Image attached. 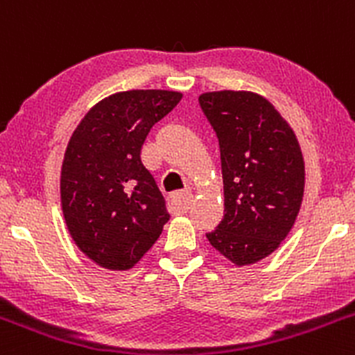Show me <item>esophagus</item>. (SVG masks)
Instances as JSON below:
<instances>
[{
	"instance_id": "1",
	"label": "esophagus",
	"mask_w": 355,
	"mask_h": 355,
	"mask_svg": "<svg viewBox=\"0 0 355 355\" xmlns=\"http://www.w3.org/2000/svg\"><path fill=\"white\" fill-rule=\"evenodd\" d=\"M171 208H173L174 211H186L189 208V205L193 202V195L189 191H181V193H174L173 196H171Z\"/></svg>"
}]
</instances>
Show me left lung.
Segmentation results:
<instances>
[{
    "instance_id": "8db88e82",
    "label": "left lung",
    "mask_w": 355,
    "mask_h": 355,
    "mask_svg": "<svg viewBox=\"0 0 355 355\" xmlns=\"http://www.w3.org/2000/svg\"><path fill=\"white\" fill-rule=\"evenodd\" d=\"M218 138L224 217L207 239L237 266L272 254L304 195V159L294 131L265 97L207 92L198 98Z\"/></svg>"
}]
</instances>
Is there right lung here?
Here are the masks:
<instances>
[{
  "instance_id": "right-lung-1",
  "label": "right lung",
  "mask_w": 355,
  "mask_h": 355,
  "mask_svg": "<svg viewBox=\"0 0 355 355\" xmlns=\"http://www.w3.org/2000/svg\"><path fill=\"white\" fill-rule=\"evenodd\" d=\"M181 97L171 90L114 94L94 105L69 138L61 167L64 220L80 251L104 268L135 266L169 220L141 147Z\"/></svg>"
}]
</instances>
